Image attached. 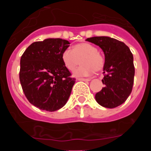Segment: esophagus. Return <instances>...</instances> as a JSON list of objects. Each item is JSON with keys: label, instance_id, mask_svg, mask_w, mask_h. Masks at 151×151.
<instances>
[{"label": "esophagus", "instance_id": "1", "mask_svg": "<svg viewBox=\"0 0 151 151\" xmlns=\"http://www.w3.org/2000/svg\"><path fill=\"white\" fill-rule=\"evenodd\" d=\"M78 81H84V82H88L90 81V79H85V78H77V79Z\"/></svg>", "mask_w": 151, "mask_h": 151}]
</instances>
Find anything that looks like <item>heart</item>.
I'll return each mask as SVG.
<instances>
[{
	"mask_svg": "<svg viewBox=\"0 0 151 151\" xmlns=\"http://www.w3.org/2000/svg\"><path fill=\"white\" fill-rule=\"evenodd\" d=\"M80 60L81 66L74 71V76L86 77L100 71L104 66V58L98 52V49L90 43L77 44L72 50L66 49L61 54V59L64 66L70 71H73Z\"/></svg>",
	"mask_w": 151,
	"mask_h": 151,
	"instance_id": "obj_1",
	"label": "heart"
}]
</instances>
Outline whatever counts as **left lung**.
Here are the masks:
<instances>
[{"label": "left lung", "instance_id": "8db88e82", "mask_svg": "<svg viewBox=\"0 0 151 151\" xmlns=\"http://www.w3.org/2000/svg\"><path fill=\"white\" fill-rule=\"evenodd\" d=\"M86 41L99 47L105 56L101 80L104 87L96 94V100L104 107H117L132 93L134 77L133 55L123 42L113 38L95 36Z\"/></svg>", "mask_w": 151, "mask_h": 151}]
</instances>
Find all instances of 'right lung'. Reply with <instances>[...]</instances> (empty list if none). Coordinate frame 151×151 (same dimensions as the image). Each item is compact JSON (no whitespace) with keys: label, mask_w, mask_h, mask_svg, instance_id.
Masks as SVG:
<instances>
[{"label":"right lung","mask_w":151,"mask_h":151,"mask_svg":"<svg viewBox=\"0 0 151 151\" xmlns=\"http://www.w3.org/2000/svg\"><path fill=\"white\" fill-rule=\"evenodd\" d=\"M62 39L32 43L20 59L19 81L29 102L54 112L66 104L75 79L63 64L61 54L69 47Z\"/></svg>","instance_id":"obj_1"}]
</instances>
